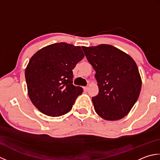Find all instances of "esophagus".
Wrapping results in <instances>:
<instances>
[{
  "label": "esophagus",
  "instance_id": "1",
  "mask_svg": "<svg viewBox=\"0 0 160 160\" xmlns=\"http://www.w3.org/2000/svg\"><path fill=\"white\" fill-rule=\"evenodd\" d=\"M88 89H89V88H88V87H84V91H87Z\"/></svg>",
  "mask_w": 160,
  "mask_h": 160
}]
</instances>
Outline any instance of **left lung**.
Returning <instances> with one entry per match:
<instances>
[{
    "label": "left lung",
    "instance_id": "left-lung-1",
    "mask_svg": "<svg viewBox=\"0 0 160 160\" xmlns=\"http://www.w3.org/2000/svg\"><path fill=\"white\" fill-rule=\"evenodd\" d=\"M96 71L99 93L92 98L94 109L106 120L126 116L140 96L142 80L136 63L122 51L109 45L82 47Z\"/></svg>",
    "mask_w": 160,
    "mask_h": 160
}]
</instances>
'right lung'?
<instances>
[{
    "label": "right lung",
    "mask_w": 160,
    "mask_h": 160,
    "mask_svg": "<svg viewBox=\"0 0 160 160\" xmlns=\"http://www.w3.org/2000/svg\"><path fill=\"white\" fill-rule=\"evenodd\" d=\"M84 56L80 46L65 42L43 47L25 69L29 97L42 113L58 117L68 113L83 92L73 84V69Z\"/></svg>",
    "instance_id": "add662e5"
}]
</instances>
